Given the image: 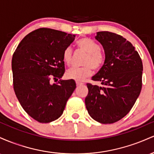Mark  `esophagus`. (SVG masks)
<instances>
[{"label":"esophagus","mask_w":154,"mask_h":154,"mask_svg":"<svg viewBox=\"0 0 154 154\" xmlns=\"http://www.w3.org/2000/svg\"><path fill=\"white\" fill-rule=\"evenodd\" d=\"M76 85H77V86H79V85H84V83L77 81V82H76Z\"/></svg>","instance_id":"esophagus-1"}]
</instances>
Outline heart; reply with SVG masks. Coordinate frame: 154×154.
Wrapping results in <instances>:
<instances>
[{
  "mask_svg": "<svg viewBox=\"0 0 154 154\" xmlns=\"http://www.w3.org/2000/svg\"><path fill=\"white\" fill-rule=\"evenodd\" d=\"M79 50L84 51L87 55L85 57L82 64L84 66L80 68H71L67 70L66 76L68 79L76 81H83L91 77L93 74V69L98 70L105 63V54L100 50L99 44L95 40L88 38L79 39L76 43ZM63 62L69 65L72 61V49L67 47L64 49L62 55Z\"/></svg>",
  "mask_w": 154,
  "mask_h": 154,
  "instance_id": "obj_1",
  "label": "heart"
}]
</instances>
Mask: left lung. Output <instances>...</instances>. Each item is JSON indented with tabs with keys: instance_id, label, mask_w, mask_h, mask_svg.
<instances>
[{
	"instance_id": "obj_1",
	"label": "left lung",
	"mask_w": 154,
	"mask_h": 154,
	"mask_svg": "<svg viewBox=\"0 0 154 154\" xmlns=\"http://www.w3.org/2000/svg\"><path fill=\"white\" fill-rule=\"evenodd\" d=\"M95 39L103 45L105 63L93 77L101 86L88 83L85 106L90 116L102 124H112L130 112L142 88L143 63L130 42L121 35L98 32Z\"/></svg>"
}]
</instances>
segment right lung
Returning <instances> with one entry per match:
<instances>
[{"instance_id": "right-lung-1", "label": "right lung", "mask_w": 154, "mask_h": 154, "mask_svg": "<svg viewBox=\"0 0 154 154\" xmlns=\"http://www.w3.org/2000/svg\"><path fill=\"white\" fill-rule=\"evenodd\" d=\"M75 35L39 28L22 39L13 54L11 68L15 94L24 110L40 123H48L63 114L76 88L73 79L57 81L65 72L62 55Z\"/></svg>"}]
</instances>
